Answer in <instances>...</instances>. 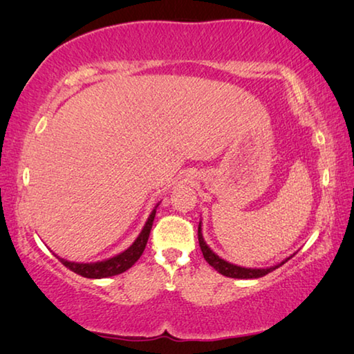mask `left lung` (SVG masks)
<instances>
[{
  "instance_id": "left-lung-1",
  "label": "left lung",
  "mask_w": 354,
  "mask_h": 354,
  "mask_svg": "<svg viewBox=\"0 0 354 354\" xmlns=\"http://www.w3.org/2000/svg\"><path fill=\"white\" fill-rule=\"evenodd\" d=\"M201 231H203V227H201V221H200V225H198V242H200V248L203 251V256H205L206 262L209 263V266H212L218 273H221V274H223V277H227V278L254 279V278L266 277L267 273L277 270L278 267L283 266V263H286L293 254H295V253H293L292 256L286 257L284 261H281L279 263H277V266H272V267H267V268H247V267L234 266V263H231V262H227L225 259H221L218 254H215L214 251L209 248V245L205 242V237H203V232Z\"/></svg>"
}]
</instances>
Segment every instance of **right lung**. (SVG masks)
Listing matches in <instances>:
<instances>
[{"label": "right lung", "instance_id": "obj_1", "mask_svg": "<svg viewBox=\"0 0 354 354\" xmlns=\"http://www.w3.org/2000/svg\"><path fill=\"white\" fill-rule=\"evenodd\" d=\"M158 206H159V203L154 206L151 214H149L145 226L142 227L140 234L137 236L133 245H131V247H128L124 251H122V253L112 256V257H109V259L97 261V262H71L67 259H62V257H59L56 254L57 259L61 261L65 267L70 268L71 272L81 274V277H84V278L101 279V278L115 277V274L127 272L128 268L133 267L134 263L139 261V257L142 256L143 250H145V247H147L149 231H151L153 220L156 217V209H158Z\"/></svg>", "mask_w": 354, "mask_h": 354}]
</instances>
